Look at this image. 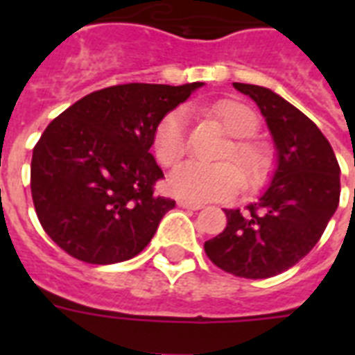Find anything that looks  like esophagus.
<instances>
[{"label": "esophagus", "instance_id": "34e87169", "mask_svg": "<svg viewBox=\"0 0 355 355\" xmlns=\"http://www.w3.org/2000/svg\"><path fill=\"white\" fill-rule=\"evenodd\" d=\"M178 206H180V208H188V210H200L205 205H202V202H195V200L180 199L178 200Z\"/></svg>", "mask_w": 355, "mask_h": 355}]
</instances>
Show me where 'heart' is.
Segmentation results:
<instances>
[{"label": "heart", "mask_w": 355, "mask_h": 355, "mask_svg": "<svg viewBox=\"0 0 355 355\" xmlns=\"http://www.w3.org/2000/svg\"><path fill=\"white\" fill-rule=\"evenodd\" d=\"M211 114L223 123L227 132L237 138L228 149L243 173L252 184L263 180L269 169V155L263 145L250 139L258 130L259 119L252 108L234 99H223L211 107ZM189 114L186 108H175L158 123L155 130V155L162 166L177 164L188 150ZM243 186V175L230 162L188 160L177 166L169 175V188L177 197L188 200H211L236 193Z\"/></svg>", "instance_id": "obj_1"}]
</instances>
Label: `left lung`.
I'll return each instance as SVG.
<instances>
[{
    "mask_svg": "<svg viewBox=\"0 0 355 355\" xmlns=\"http://www.w3.org/2000/svg\"><path fill=\"white\" fill-rule=\"evenodd\" d=\"M265 118L276 149L270 182L245 210H225L227 228L205 243L206 256L241 278H270L298 263L336 214L341 169L330 141L297 107L269 88L234 83Z\"/></svg>",
    "mask_w": 355,
    "mask_h": 355,
    "instance_id": "8db88e82",
    "label": "left lung"
}]
</instances>
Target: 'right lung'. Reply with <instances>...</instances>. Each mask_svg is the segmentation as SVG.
Here are the masks:
<instances>
[{
  "mask_svg": "<svg viewBox=\"0 0 355 355\" xmlns=\"http://www.w3.org/2000/svg\"><path fill=\"white\" fill-rule=\"evenodd\" d=\"M205 83L110 86L53 119L33 149L31 193L46 234L69 256L108 265L134 258L175 200L149 149L167 114Z\"/></svg>",
  "mask_w": 355,
  "mask_h": 355,
  "instance_id": "obj_1",
  "label": "right lung"
}]
</instances>
